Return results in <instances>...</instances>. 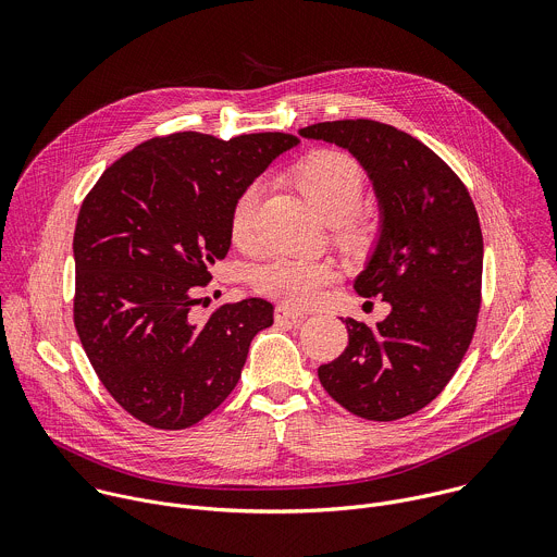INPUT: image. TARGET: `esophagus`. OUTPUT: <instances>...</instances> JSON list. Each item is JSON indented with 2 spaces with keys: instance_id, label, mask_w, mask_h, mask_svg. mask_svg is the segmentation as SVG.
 <instances>
[{
  "instance_id": "34e87169",
  "label": "esophagus",
  "mask_w": 557,
  "mask_h": 557,
  "mask_svg": "<svg viewBox=\"0 0 557 557\" xmlns=\"http://www.w3.org/2000/svg\"><path fill=\"white\" fill-rule=\"evenodd\" d=\"M301 320H304V312L297 310V308H290V306H286V304H280V306L275 308V322H277V324H284V322L297 324V322H301Z\"/></svg>"
}]
</instances>
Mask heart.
Wrapping results in <instances>:
<instances>
[{
  "mask_svg": "<svg viewBox=\"0 0 557 557\" xmlns=\"http://www.w3.org/2000/svg\"><path fill=\"white\" fill-rule=\"evenodd\" d=\"M290 178L310 209L326 224H337L339 243L348 249L368 245L372 228L355 218L363 196V170L355 158L339 149H317L293 168ZM260 191L256 185L243 189L228 215V237L235 249L251 251L256 247V211ZM335 271L326 262L304 258H273L256 269L253 284L262 295L275 297L290 306H310L322 297Z\"/></svg>",
  "mask_w": 557,
  "mask_h": 557,
  "instance_id": "heart-1",
  "label": "heart"
}]
</instances>
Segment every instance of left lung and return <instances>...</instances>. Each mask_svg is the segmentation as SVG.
<instances>
[{
    "label": "left lung",
    "mask_w": 557,
    "mask_h": 557,
    "mask_svg": "<svg viewBox=\"0 0 557 557\" xmlns=\"http://www.w3.org/2000/svg\"><path fill=\"white\" fill-rule=\"evenodd\" d=\"M299 136L348 149L366 170L379 233L355 290L389 304L376 326L346 317V350L317 374L348 412L404 419L436 399L471 344L483 280L479 213L441 158L392 125L329 121Z\"/></svg>",
    "instance_id": "obj_1"
}]
</instances>
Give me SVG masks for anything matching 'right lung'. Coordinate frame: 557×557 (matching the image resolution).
<instances>
[{
	"mask_svg": "<svg viewBox=\"0 0 557 557\" xmlns=\"http://www.w3.org/2000/svg\"><path fill=\"white\" fill-rule=\"evenodd\" d=\"M297 143L282 132H176L127 151L86 196L72 243L74 326L134 419L185 430L237 385L273 304L247 297L207 317L194 308L231 247L235 198Z\"/></svg>",
	"mask_w": 557,
	"mask_h": 557,
	"instance_id": "add662e5",
	"label": "right lung"
}]
</instances>
